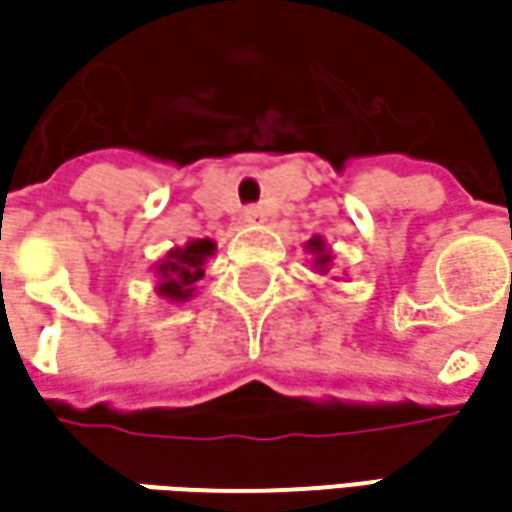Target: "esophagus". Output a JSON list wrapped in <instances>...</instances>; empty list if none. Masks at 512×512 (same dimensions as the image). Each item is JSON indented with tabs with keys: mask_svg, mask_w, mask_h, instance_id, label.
<instances>
[{
	"mask_svg": "<svg viewBox=\"0 0 512 512\" xmlns=\"http://www.w3.org/2000/svg\"><path fill=\"white\" fill-rule=\"evenodd\" d=\"M242 216H245V222H250V225H256V222H265V210L256 205L245 207V213H242Z\"/></svg>",
	"mask_w": 512,
	"mask_h": 512,
	"instance_id": "esophagus-1",
	"label": "esophagus"
}]
</instances>
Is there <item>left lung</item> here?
Wrapping results in <instances>:
<instances>
[{
	"instance_id": "left-lung-1",
	"label": "left lung",
	"mask_w": 512,
	"mask_h": 512,
	"mask_svg": "<svg viewBox=\"0 0 512 512\" xmlns=\"http://www.w3.org/2000/svg\"><path fill=\"white\" fill-rule=\"evenodd\" d=\"M305 247L313 253V267H316V273L325 276L327 270H330V265H333V253L327 250L325 239H322V236H313Z\"/></svg>"
}]
</instances>
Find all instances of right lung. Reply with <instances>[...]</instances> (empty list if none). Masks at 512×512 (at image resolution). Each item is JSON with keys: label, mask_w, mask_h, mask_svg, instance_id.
Segmentation results:
<instances>
[{"label": "right lung", "mask_w": 512, "mask_h": 512, "mask_svg": "<svg viewBox=\"0 0 512 512\" xmlns=\"http://www.w3.org/2000/svg\"><path fill=\"white\" fill-rule=\"evenodd\" d=\"M213 239H193L185 247H173L156 265L159 287L156 293L168 302H187L196 290V282L205 276V262L213 256Z\"/></svg>", "instance_id": "obj_1"}]
</instances>
